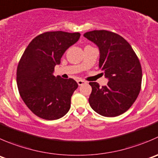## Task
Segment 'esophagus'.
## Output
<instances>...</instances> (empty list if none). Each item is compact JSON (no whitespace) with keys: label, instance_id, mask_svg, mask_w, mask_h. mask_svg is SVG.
<instances>
[{"label":"esophagus","instance_id":"obj_1","mask_svg":"<svg viewBox=\"0 0 158 158\" xmlns=\"http://www.w3.org/2000/svg\"><path fill=\"white\" fill-rule=\"evenodd\" d=\"M77 83H78V85H83V84L86 83V82H85V81H84V80H82V79H78Z\"/></svg>","mask_w":158,"mask_h":158}]
</instances>
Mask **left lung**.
Instances as JSON below:
<instances>
[{"label":"left lung","instance_id":"1","mask_svg":"<svg viewBox=\"0 0 158 158\" xmlns=\"http://www.w3.org/2000/svg\"><path fill=\"white\" fill-rule=\"evenodd\" d=\"M84 37L99 48V68L109 79L102 87L89 82L90 106L103 116H119L129 110L140 93L142 69L138 57L124 38L114 32L94 30Z\"/></svg>","mask_w":158,"mask_h":158}]
</instances>
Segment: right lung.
I'll use <instances>...</instances> for the list:
<instances>
[{"instance_id": "right-lung-1", "label": "right lung", "mask_w": 158, "mask_h": 158, "mask_svg": "<svg viewBox=\"0 0 158 158\" xmlns=\"http://www.w3.org/2000/svg\"><path fill=\"white\" fill-rule=\"evenodd\" d=\"M79 37V32H45L35 37L24 50L17 69V85L22 100L38 117L58 120L69 110L77 82L56 77L53 72Z\"/></svg>"}]
</instances>
